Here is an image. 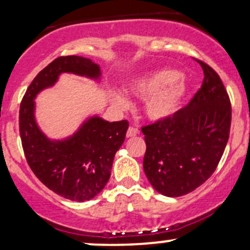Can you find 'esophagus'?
Returning <instances> with one entry per match:
<instances>
[{
	"label": "esophagus",
	"instance_id": "obj_1",
	"mask_svg": "<svg viewBox=\"0 0 250 250\" xmlns=\"http://www.w3.org/2000/svg\"><path fill=\"white\" fill-rule=\"evenodd\" d=\"M139 134V130H138V128H135V127H130L128 128V130H127V138H133V136H136Z\"/></svg>",
	"mask_w": 250,
	"mask_h": 250
}]
</instances>
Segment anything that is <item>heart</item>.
<instances>
[{"mask_svg":"<svg viewBox=\"0 0 250 250\" xmlns=\"http://www.w3.org/2000/svg\"><path fill=\"white\" fill-rule=\"evenodd\" d=\"M188 87L174 70H161L136 79L129 85V92L140 100H148L146 114L150 120L168 119L179 109ZM115 102L122 109L129 108V101L121 95L115 96Z\"/></svg>","mask_w":250,"mask_h":250,"instance_id":"1","label":"heart"}]
</instances>
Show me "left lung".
I'll return each mask as SVG.
<instances>
[{
  "instance_id": "1",
  "label": "left lung",
  "mask_w": 250,
  "mask_h": 250,
  "mask_svg": "<svg viewBox=\"0 0 250 250\" xmlns=\"http://www.w3.org/2000/svg\"><path fill=\"white\" fill-rule=\"evenodd\" d=\"M204 72L201 89L168 119L141 128L146 142L144 169L159 193L179 197L196 190L217 168L229 140L231 104L215 70Z\"/></svg>"
}]
</instances>
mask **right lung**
<instances>
[{"label": "right lung", "instance_id": "obj_1", "mask_svg": "<svg viewBox=\"0 0 250 250\" xmlns=\"http://www.w3.org/2000/svg\"><path fill=\"white\" fill-rule=\"evenodd\" d=\"M62 72L94 79L101 76L100 66L83 57H59L49 62L33 79L21 101V144L33 173L46 188L70 201L85 202L97 196L108 183L114 156L125 142L129 123L94 116L71 138L62 141L46 138L35 122L34 98L56 83Z\"/></svg>", "mask_w": 250, "mask_h": 250}]
</instances>
